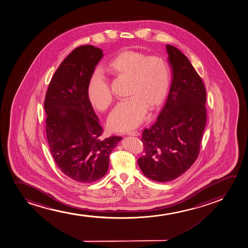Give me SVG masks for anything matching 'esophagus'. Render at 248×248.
<instances>
[{
	"instance_id": "34e87169",
	"label": "esophagus",
	"mask_w": 248,
	"mask_h": 248,
	"mask_svg": "<svg viewBox=\"0 0 248 248\" xmlns=\"http://www.w3.org/2000/svg\"><path fill=\"white\" fill-rule=\"evenodd\" d=\"M127 135H130V136H139L140 133L138 131H128L126 132Z\"/></svg>"
}]
</instances>
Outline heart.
<instances>
[{"label":"heart","instance_id":"b5f03b06","mask_svg":"<svg viewBox=\"0 0 248 248\" xmlns=\"http://www.w3.org/2000/svg\"><path fill=\"white\" fill-rule=\"evenodd\" d=\"M109 73L128 79L127 95L130 98L117 105L108 119L112 131H125L140 125L148 108L159 107L166 99L171 84V70L165 59L149 56L135 50H124L107 64ZM87 96L93 108L105 111L114 97L108 82L99 70L89 79Z\"/></svg>","mask_w":248,"mask_h":248}]
</instances>
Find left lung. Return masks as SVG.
Here are the masks:
<instances>
[{"label":"left lung","mask_w":248,"mask_h":248,"mask_svg":"<svg viewBox=\"0 0 248 248\" xmlns=\"http://www.w3.org/2000/svg\"><path fill=\"white\" fill-rule=\"evenodd\" d=\"M172 82L157 121L143 132V155L138 159L147 178L169 182L195 162L207 122L206 90L186 56L167 45Z\"/></svg>","instance_id":"left-lung-1"}]
</instances>
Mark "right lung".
I'll return each instance as SVG.
<instances>
[{
    "label": "right lung",
    "mask_w": 248,
    "mask_h": 248,
    "mask_svg": "<svg viewBox=\"0 0 248 248\" xmlns=\"http://www.w3.org/2000/svg\"><path fill=\"white\" fill-rule=\"evenodd\" d=\"M103 56V50L93 46L75 49L54 74L45 99L53 158L64 174L79 183L105 176L111 152L122 140L103 139V128L88 99V82Z\"/></svg>",
    "instance_id": "add662e5"
}]
</instances>
